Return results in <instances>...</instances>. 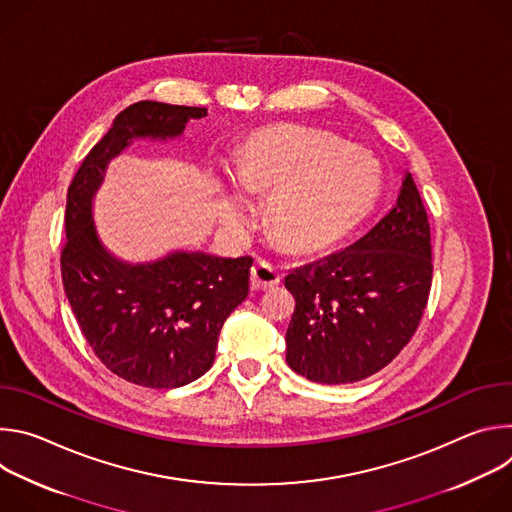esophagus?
Returning a JSON list of instances; mask_svg holds the SVG:
<instances>
[{"mask_svg": "<svg viewBox=\"0 0 512 512\" xmlns=\"http://www.w3.org/2000/svg\"><path fill=\"white\" fill-rule=\"evenodd\" d=\"M281 281V273L269 261H257L251 267V287L253 289H271Z\"/></svg>", "mask_w": 512, "mask_h": 512, "instance_id": "34e87169", "label": "esophagus"}]
</instances>
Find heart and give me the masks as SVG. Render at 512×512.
Wrapping results in <instances>:
<instances>
[{
    "label": "heart",
    "instance_id": "b5f03b06",
    "mask_svg": "<svg viewBox=\"0 0 512 512\" xmlns=\"http://www.w3.org/2000/svg\"><path fill=\"white\" fill-rule=\"evenodd\" d=\"M237 182L249 192H271V229L289 249L314 251L342 235L377 196L379 162L328 133L279 127L253 135L235 164ZM249 200L227 196L225 218L243 223Z\"/></svg>",
    "mask_w": 512,
    "mask_h": 512
}]
</instances>
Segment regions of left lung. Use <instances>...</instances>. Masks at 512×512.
<instances>
[{
	"instance_id": "1",
	"label": "left lung",
	"mask_w": 512,
	"mask_h": 512,
	"mask_svg": "<svg viewBox=\"0 0 512 512\" xmlns=\"http://www.w3.org/2000/svg\"><path fill=\"white\" fill-rule=\"evenodd\" d=\"M429 221L407 172L395 206L356 243L291 269V371L324 385L367 379L407 346L431 289Z\"/></svg>"
}]
</instances>
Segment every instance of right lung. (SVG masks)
I'll return each mask as SVG.
<instances>
[{
  "label": "right lung",
  "instance_id": "right-lung-1",
  "mask_svg": "<svg viewBox=\"0 0 512 512\" xmlns=\"http://www.w3.org/2000/svg\"><path fill=\"white\" fill-rule=\"evenodd\" d=\"M204 115V107L129 105L87 154L66 194L64 294L97 358L139 387L176 389L212 367L225 320L249 294L253 259L176 251L156 263H121L97 237L91 200L109 160L133 137H176Z\"/></svg>",
  "mask_w": 512,
  "mask_h": 512
}]
</instances>
